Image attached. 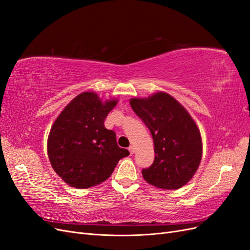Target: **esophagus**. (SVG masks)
I'll use <instances>...</instances> for the list:
<instances>
[{
    "instance_id": "34e87169",
    "label": "esophagus",
    "mask_w": 250,
    "mask_h": 250,
    "mask_svg": "<svg viewBox=\"0 0 250 250\" xmlns=\"http://www.w3.org/2000/svg\"><path fill=\"white\" fill-rule=\"evenodd\" d=\"M128 150H129L130 154H133V153L135 152V148H134V146H130L129 148H128Z\"/></svg>"
}]
</instances>
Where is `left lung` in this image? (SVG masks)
Segmentation results:
<instances>
[{
  "label": "left lung",
  "instance_id": "left-lung-1",
  "mask_svg": "<svg viewBox=\"0 0 250 250\" xmlns=\"http://www.w3.org/2000/svg\"><path fill=\"white\" fill-rule=\"evenodd\" d=\"M130 105L149 128L154 143L153 164L143 169L149 185L176 190L191 180L202 156L200 131L186 108L172 96L158 92L132 98Z\"/></svg>",
  "mask_w": 250,
  "mask_h": 250
}]
</instances>
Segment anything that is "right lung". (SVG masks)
Instances as JSON below:
<instances>
[{
	"mask_svg": "<svg viewBox=\"0 0 250 250\" xmlns=\"http://www.w3.org/2000/svg\"><path fill=\"white\" fill-rule=\"evenodd\" d=\"M117 100L102 101L96 93L84 92L66 105L55 120L48 138L52 168L64 183L87 188L106 180L118 162L129 151L120 148L116 133L104 120Z\"/></svg>",
	"mask_w": 250,
	"mask_h": 250,
	"instance_id": "right-lung-1",
	"label": "right lung"
}]
</instances>
